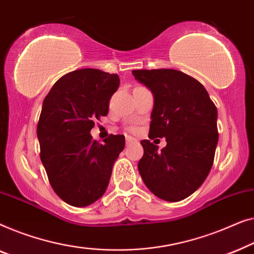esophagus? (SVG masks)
<instances>
[{
	"label": "esophagus",
	"instance_id": "obj_1",
	"mask_svg": "<svg viewBox=\"0 0 254 254\" xmlns=\"http://www.w3.org/2000/svg\"><path fill=\"white\" fill-rule=\"evenodd\" d=\"M126 142H127V145H130V144H134V142H137V140H135L134 138L130 137V135H127Z\"/></svg>",
	"mask_w": 254,
	"mask_h": 254
}]
</instances>
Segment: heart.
Listing matches in <instances>:
<instances>
[{"label":"heart","instance_id":"1","mask_svg":"<svg viewBox=\"0 0 254 254\" xmlns=\"http://www.w3.org/2000/svg\"><path fill=\"white\" fill-rule=\"evenodd\" d=\"M131 130H134V128H133V127H131Z\"/></svg>","mask_w":254,"mask_h":254}]
</instances>
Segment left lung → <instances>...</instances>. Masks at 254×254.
Here are the masks:
<instances>
[{
  "instance_id": "obj_1",
  "label": "left lung",
  "mask_w": 254,
  "mask_h": 254,
  "mask_svg": "<svg viewBox=\"0 0 254 254\" xmlns=\"http://www.w3.org/2000/svg\"><path fill=\"white\" fill-rule=\"evenodd\" d=\"M134 78L154 94L148 137L166 138L159 151L141 140L138 170L152 193L166 201L191 195L208 176L219 140L217 110L206 88L173 69L133 70Z\"/></svg>"
}]
</instances>
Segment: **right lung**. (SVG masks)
I'll use <instances>...</instances> for the list:
<instances>
[{
  "label": "right lung",
  "instance_id": "obj_1",
  "mask_svg": "<svg viewBox=\"0 0 254 254\" xmlns=\"http://www.w3.org/2000/svg\"><path fill=\"white\" fill-rule=\"evenodd\" d=\"M120 86L117 73L80 69L64 74L42 103L37 127L40 159L59 197L85 207L106 192L115 160L123 151V134H109L105 144L91 135L94 121L106 116Z\"/></svg>",
  "mask_w": 254,
  "mask_h": 254
}]
</instances>
